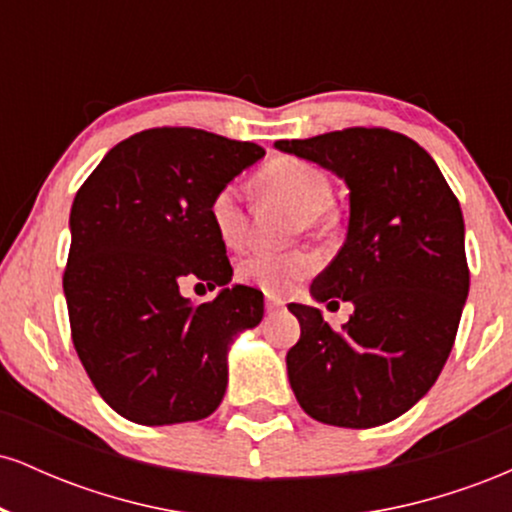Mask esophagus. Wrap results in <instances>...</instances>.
<instances>
[{
  "label": "esophagus",
  "instance_id": "34e87169",
  "mask_svg": "<svg viewBox=\"0 0 512 512\" xmlns=\"http://www.w3.org/2000/svg\"><path fill=\"white\" fill-rule=\"evenodd\" d=\"M267 310L276 313V310H284V301L279 296H267Z\"/></svg>",
  "mask_w": 512,
  "mask_h": 512
}]
</instances>
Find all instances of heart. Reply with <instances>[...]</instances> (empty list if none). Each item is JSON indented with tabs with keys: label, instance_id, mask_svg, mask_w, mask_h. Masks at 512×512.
Listing matches in <instances>:
<instances>
[{
	"label": "heart",
	"instance_id": "1",
	"mask_svg": "<svg viewBox=\"0 0 512 512\" xmlns=\"http://www.w3.org/2000/svg\"><path fill=\"white\" fill-rule=\"evenodd\" d=\"M264 195L279 199L298 214L296 231H313L325 221L332 204V182L313 163L303 158L279 156L272 158L257 175ZM209 221L216 236L228 248L243 245L248 236V216H245L243 195L236 185H223L209 202ZM315 255L305 250L267 252L257 250L238 262V276L260 286L267 293H284L293 284L315 272Z\"/></svg>",
	"mask_w": 512,
	"mask_h": 512
}]
</instances>
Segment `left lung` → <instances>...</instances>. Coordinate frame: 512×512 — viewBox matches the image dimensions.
Listing matches in <instances>:
<instances>
[{"mask_svg": "<svg viewBox=\"0 0 512 512\" xmlns=\"http://www.w3.org/2000/svg\"><path fill=\"white\" fill-rule=\"evenodd\" d=\"M274 146L349 187L344 245L310 293L317 303L351 301L354 315L332 330L313 305H289L301 322L286 354L293 395L322 424L383 426L431 390L455 344L469 293L460 202L428 151L392 129Z\"/></svg>", "mask_w": 512, "mask_h": 512, "instance_id": "8db88e82", "label": "left lung"}]
</instances>
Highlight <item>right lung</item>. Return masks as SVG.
I'll return each mask as SVG.
<instances>
[{
    "instance_id": "add662e5",
    "label": "right lung",
    "mask_w": 512,
    "mask_h": 512,
    "mask_svg": "<svg viewBox=\"0 0 512 512\" xmlns=\"http://www.w3.org/2000/svg\"><path fill=\"white\" fill-rule=\"evenodd\" d=\"M262 156L204 129L154 127L113 146L76 192L62 279L72 342L98 395L134 424L207 419L233 337L260 325L262 291L228 286L209 202ZM185 280L222 291L195 306Z\"/></svg>"
}]
</instances>
